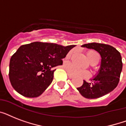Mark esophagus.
Masks as SVG:
<instances>
[{
	"label": "esophagus",
	"instance_id": "34e87169",
	"mask_svg": "<svg viewBox=\"0 0 126 126\" xmlns=\"http://www.w3.org/2000/svg\"><path fill=\"white\" fill-rule=\"evenodd\" d=\"M68 77H69V79H73L74 78V77L73 76H72V75H71L69 73H68Z\"/></svg>",
	"mask_w": 126,
	"mask_h": 126
}]
</instances>
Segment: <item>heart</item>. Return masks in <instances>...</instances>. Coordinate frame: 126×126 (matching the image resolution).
<instances>
[{
    "label": "heart",
    "instance_id": "b5f03b06",
    "mask_svg": "<svg viewBox=\"0 0 126 126\" xmlns=\"http://www.w3.org/2000/svg\"><path fill=\"white\" fill-rule=\"evenodd\" d=\"M73 53H74V50H71V51H69L67 55V59H69L72 56ZM86 55H87V57H88L89 61L92 64H97L99 61V55L97 51L91 50V51L87 52ZM65 67H66V69L68 71V72L74 77H87L89 75V72L88 71L79 69L71 63H67Z\"/></svg>",
    "mask_w": 126,
    "mask_h": 126
}]
</instances>
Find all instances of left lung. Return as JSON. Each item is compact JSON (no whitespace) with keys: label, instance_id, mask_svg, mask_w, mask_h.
Instances as JSON below:
<instances>
[{"label":"left lung","instance_id":"obj_1","mask_svg":"<svg viewBox=\"0 0 126 126\" xmlns=\"http://www.w3.org/2000/svg\"><path fill=\"white\" fill-rule=\"evenodd\" d=\"M82 47L98 51L101 57V63L97 75L91 79L90 82L84 80L82 85L77 90L87 99L99 98L118 86L122 69L121 55L116 48L105 44L93 42L84 44Z\"/></svg>","mask_w":126,"mask_h":126}]
</instances>
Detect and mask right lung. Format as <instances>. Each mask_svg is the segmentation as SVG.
I'll use <instances>...</instances> for the list:
<instances>
[{
    "mask_svg": "<svg viewBox=\"0 0 126 126\" xmlns=\"http://www.w3.org/2000/svg\"><path fill=\"white\" fill-rule=\"evenodd\" d=\"M75 45L34 42L21 46L10 61L9 79L17 93L27 97L40 96L53 79V68L63 64Z\"/></svg>",
    "mask_w": 126,
    "mask_h": 126,
    "instance_id": "1",
    "label": "right lung"
}]
</instances>
